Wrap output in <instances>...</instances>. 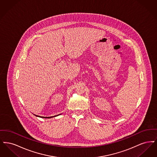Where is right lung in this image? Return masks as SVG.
Listing matches in <instances>:
<instances>
[{"label":"right lung","instance_id":"1","mask_svg":"<svg viewBox=\"0 0 157 157\" xmlns=\"http://www.w3.org/2000/svg\"><path fill=\"white\" fill-rule=\"evenodd\" d=\"M36 117H39V116H37V115H36ZM54 117H55V116H54ZM52 117H41V118H52Z\"/></svg>","mask_w":157,"mask_h":157}]
</instances>
